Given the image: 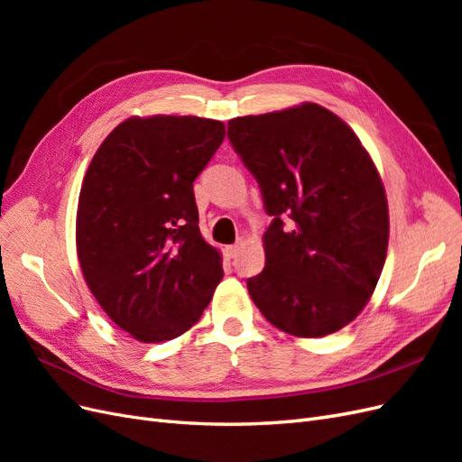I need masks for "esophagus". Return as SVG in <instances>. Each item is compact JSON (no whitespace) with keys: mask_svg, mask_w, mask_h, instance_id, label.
Here are the masks:
<instances>
[{"mask_svg":"<svg viewBox=\"0 0 462 462\" xmlns=\"http://www.w3.org/2000/svg\"><path fill=\"white\" fill-rule=\"evenodd\" d=\"M241 246H243V241L226 246V254H227L229 258H235V256H236V253H239V250H241Z\"/></svg>","mask_w":462,"mask_h":462,"instance_id":"1","label":"esophagus"}]
</instances>
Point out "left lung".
<instances>
[{
    "mask_svg": "<svg viewBox=\"0 0 462 462\" xmlns=\"http://www.w3.org/2000/svg\"><path fill=\"white\" fill-rule=\"evenodd\" d=\"M227 136L273 216L263 270L246 279L254 304L297 337L351 324L382 275L389 241L387 199L370 153L345 121L310 102L231 119Z\"/></svg>",
    "mask_w": 462,
    "mask_h": 462,
    "instance_id": "1",
    "label": "left lung"
}]
</instances>
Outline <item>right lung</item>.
<instances>
[{
	"mask_svg": "<svg viewBox=\"0 0 462 462\" xmlns=\"http://www.w3.org/2000/svg\"><path fill=\"white\" fill-rule=\"evenodd\" d=\"M226 136L204 117H131L107 134L82 180L77 253L116 324L143 343L179 337L223 277L200 235L197 179Z\"/></svg>",
	"mask_w": 462,
	"mask_h": 462,
	"instance_id": "1",
	"label": "right lung"
}]
</instances>
